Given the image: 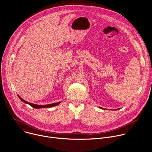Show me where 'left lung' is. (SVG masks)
Here are the masks:
<instances>
[{
  "label": "left lung",
  "mask_w": 152,
  "mask_h": 152,
  "mask_svg": "<svg viewBox=\"0 0 152 152\" xmlns=\"http://www.w3.org/2000/svg\"><path fill=\"white\" fill-rule=\"evenodd\" d=\"M100 108H101V109H103V108H102V107H100ZM119 110V109H117L116 110Z\"/></svg>",
  "instance_id": "8db88e82"
}]
</instances>
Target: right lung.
<instances>
[{
  "label": "right lung",
  "mask_w": 152,
  "mask_h": 152,
  "mask_svg": "<svg viewBox=\"0 0 152 152\" xmlns=\"http://www.w3.org/2000/svg\"><path fill=\"white\" fill-rule=\"evenodd\" d=\"M18 97H19V99L23 102L24 103H26V104H29L30 106H31L32 107L35 108V109H39V108H43V107H54V106H56L57 105H58L61 102H56V103H51V104H41V105H39V104H34V103H29L25 100H23L22 98H21L20 96L18 95Z\"/></svg>",
  "instance_id": "obj_1"
}]
</instances>
